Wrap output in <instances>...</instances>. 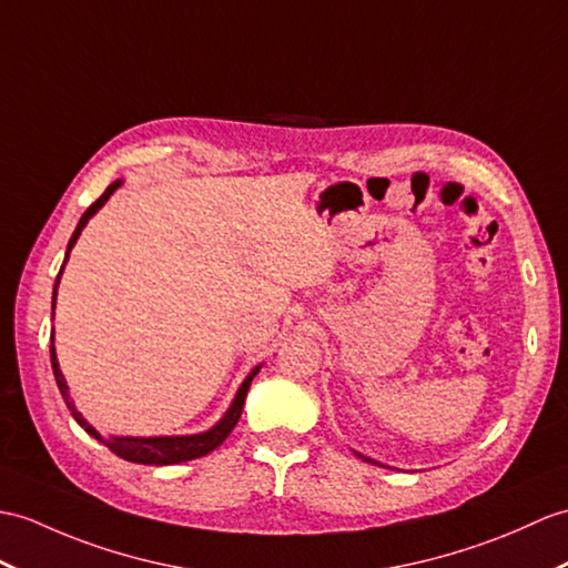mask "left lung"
<instances>
[{
  "mask_svg": "<svg viewBox=\"0 0 568 568\" xmlns=\"http://www.w3.org/2000/svg\"><path fill=\"white\" fill-rule=\"evenodd\" d=\"M355 455H358L361 459H365V463H373V465H379V463H375V459H373V457H365V455H361V453H355ZM379 467H385V465H379Z\"/></svg>",
  "mask_w": 568,
  "mask_h": 568,
  "instance_id": "left-lung-1",
  "label": "left lung"
}]
</instances>
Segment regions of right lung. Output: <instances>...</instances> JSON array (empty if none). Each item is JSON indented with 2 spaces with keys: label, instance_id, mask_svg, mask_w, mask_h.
Returning a JSON list of instances; mask_svg holds the SVG:
<instances>
[{
  "label": "right lung",
  "instance_id": "1",
  "mask_svg": "<svg viewBox=\"0 0 568 568\" xmlns=\"http://www.w3.org/2000/svg\"><path fill=\"white\" fill-rule=\"evenodd\" d=\"M123 186V179L113 181L109 189L103 191V195L99 197L97 203H91L87 207V213L82 215V220H79L74 234L70 236V244H68V254H64V261L60 266V273L55 278V287H52V316H55V300H58V285H60V278H62V271H64V263H68L70 258V252L72 246L77 244L79 234H82V230L87 227V222L94 217L99 210L105 205V201ZM50 341H55V328H52V336ZM50 363H52V375H55V382H58V389L62 394L64 404H68V408L72 412L74 420L79 426H82L91 438H97L99 443H103L105 447H109L111 453H115L118 457L128 459V463H135V465H179V463H189V459H195V457H203L207 453H213L215 447H220L224 443V438L232 433V428L236 426V420H240L242 416V408H244V399H246V392L248 387H252V379L258 375L261 365H256L252 373L246 375V379L240 385V389H236L234 399L230 404L227 412L222 414V418L217 420V424L213 428H207L203 433H191V435H154V438H135V435H109V438H103V435L89 424V420L77 412V406L70 397V387H68V379H64L62 371H60V363H58V353H55V346L50 344Z\"/></svg>",
  "mask_w": 568,
  "mask_h": 568
}]
</instances>
